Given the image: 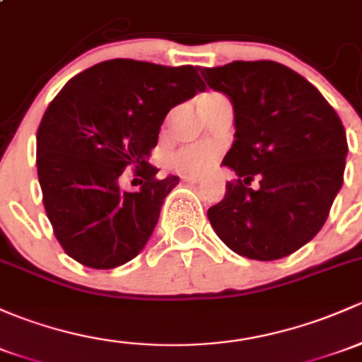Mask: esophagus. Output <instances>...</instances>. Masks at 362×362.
<instances>
[{
    "mask_svg": "<svg viewBox=\"0 0 362 362\" xmlns=\"http://www.w3.org/2000/svg\"><path fill=\"white\" fill-rule=\"evenodd\" d=\"M182 180L185 182V184H199V178H192V177H184Z\"/></svg>",
    "mask_w": 362,
    "mask_h": 362,
    "instance_id": "34e87169",
    "label": "esophagus"
}]
</instances>
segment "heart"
Instances as JSON below:
<instances>
[{
    "instance_id": "1",
    "label": "heart",
    "mask_w": 362,
    "mask_h": 362,
    "mask_svg": "<svg viewBox=\"0 0 362 362\" xmlns=\"http://www.w3.org/2000/svg\"><path fill=\"white\" fill-rule=\"evenodd\" d=\"M220 149L213 144L199 142L180 147L168 156V166L184 177H203L213 168Z\"/></svg>"
}]
</instances>
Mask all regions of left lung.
<instances>
[{
	"instance_id": "1",
	"label": "left lung",
	"mask_w": 362,
	"mask_h": 362,
	"mask_svg": "<svg viewBox=\"0 0 362 362\" xmlns=\"http://www.w3.org/2000/svg\"><path fill=\"white\" fill-rule=\"evenodd\" d=\"M234 105L235 140L222 165L227 182L208 210L216 235L251 260H277L310 241L344 184L349 146L341 119L303 76L272 60L203 67ZM257 177L261 187H247Z\"/></svg>"
}]
</instances>
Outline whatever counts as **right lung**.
<instances>
[{"label": "right lung", "mask_w": 362, "mask_h": 362, "mask_svg": "<svg viewBox=\"0 0 362 362\" xmlns=\"http://www.w3.org/2000/svg\"><path fill=\"white\" fill-rule=\"evenodd\" d=\"M204 88L194 66L112 59L57 93L36 133V166L53 234L71 258L114 269L142 251L178 184L159 180L147 158L170 109ZM127 168L144 178L139 192L119 189Z\"/></svg>", "instance_id": "right-lung-1"}]
</instances>
